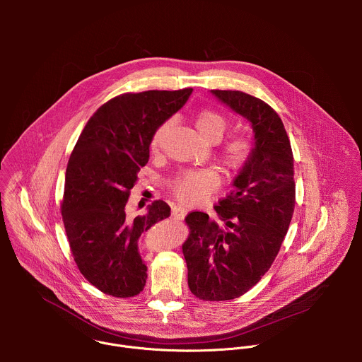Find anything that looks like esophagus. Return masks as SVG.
<instances>
[{
	"instance_id": "obj_1",
	"label": "esophagus",
	"mask_w": 362,
	"mask_h": 362,
	"mask_svg": "<svg viewBox=\"0 0 362 362\" xmlns=\"http://www.w3.org/2000/svg\"><path fill=\"white\" fill-rule=\"evenodd\" d=\"M185 216H186V211L183 208H180V206H173V208H172V219L182 221V219H185Z\"/></svg>"
}]
</instances>
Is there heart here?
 <instances>
[{"label":"heart","instance_id":"b5f03b06","mask_svg":"<svg viewBox=\"0 0 362 362\" xmlns=\"http://www.w3.org/2000/svg\"><path fill=\"white\" fill-rule=\"evenodd\" d=\"M194 126L204 140L215 143L222 139L229 122L216 110L203 109L197 112ZM169 129L170 120H166L153 130L148 140V148L153 154H158L163 148ZM252 141L245 134H236L223 141L216 154L223 173L235 175L240 172L252 156ZM218 185L219 176L214 169H196L182 172L170 183V190L182 204L192 206L208 199L218 189Z\"/></svg>","mask_w":362,"mask_h":362}]
</instances>
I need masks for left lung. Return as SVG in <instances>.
I'll list each match as a JSON object with an SVG mask.
<instances>
[{
	"label": "left lung",
	"instance_id": "obj_1",
	"mask_svg": "<svg viewBox=\"0 0 362 362\" xmlns=\"http://www.w3.org/2000/svg\"><path fill=\"white\" fill-rule=\"evenodd\" d=\"M245 117L255 133L247 165L233 190L215 204L218 219L190 212L182 245L190 292L203 300H230L269 271L295 209L293 154L278 113L261 98L238 90H212Z\"/></svg>",
	"mask_w": 362,
	"mask_h": 362
}]
</instances>
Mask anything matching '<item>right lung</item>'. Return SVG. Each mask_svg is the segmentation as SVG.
<instances>
[{
    "label": "right lung",
    "instance_id": "1",
    "mask_svg": "<svg viewBox=\"0 0 362 362\" xmlns=\"http://www.w3.org/2000/svg\"><path fill=\"white\" fill-rule=\"evenodd\" d=\"M193 88L124 93L90 117L70 156L62 215L77 268L98 291L116 298L139 295L147 268L139 238L170 216L154 200L146 215L129 219L126 203L148 162V140L183 107Z\"/></svg>",
    "mask_w": 362,
    "mask_h": 362
}]
</instances>
